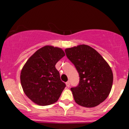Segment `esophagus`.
<instances>
[{"label": "esophagus", "instance_id": "1", "mask_svg": "<svg viewBox=\"0 0 129 129\" xmlns=\"http://www.w3.org/2000/svg\"><path fill=\"white\" fill-rule=\"evenodd\" d=\"M66 85H67V87H70V82L69 81H68L66 82Z\"/></svg>", "mask_w": 129, "mask_h": 129}]
</instances>
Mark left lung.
<instances>
[{"label": "left lung", "instance_id": "obj_1", "mask_svg": "<svg viewBox=\"0 0 129 129\" xmlns=\"http://www.w3.org/2000/svg\"><path fill=\"white\" fill-rule=\"evenodd\" d=\"M79 74V85L71 88L77 104L93 107L105 101L112 87L111 68L101 54L89 45H79L65 50Z\"/></svg>", "mask_w": 129, "mask_h": 129}]
</instances>
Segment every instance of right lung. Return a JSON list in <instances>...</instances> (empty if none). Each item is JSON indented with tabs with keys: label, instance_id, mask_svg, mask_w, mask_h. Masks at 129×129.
Instances as JSON below:
<instances>
[{
	"label": "right lung",
	"instance_id": "add662e5",
	"mask_svg": "<svg viewBox=\"0 0 129 129\" xmlns=\"http://www.w3.org/2000/svg\"><path fill=\"white\" fill-rule=\"evenodd\" d=\"M65 56L62 49L46 45L26 62L20 73L23 90L28 99L39 105H49L59 99L66 84L60 80L55 64Z\"/></svg>",
	"mask_w": 129,
	"mask_h": 129
}]
</instances>
